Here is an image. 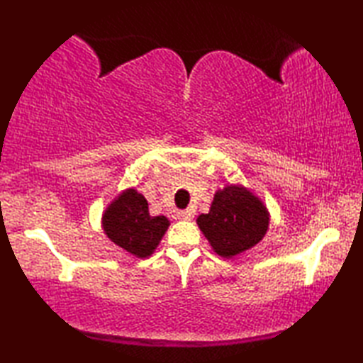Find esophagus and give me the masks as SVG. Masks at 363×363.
<instances>
[{
	"instance_id": "obj_1",
	"label": "esophagus",
	"mask_w": 363,
	"mask_h": 363,
	"mask_svg": "<svg viewBox=\"0 0 363 363\" xmlns=\"http://www.w3.org/2000/svg\"><path fill=\"white\" fill-rule=\"evenodd\" d=\"M177 218L179 220H190V218H194V212L191 211H179L177 212Z\"/></svg>"
}]
</instances>
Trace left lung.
<instances>
[{"mask_svg":"<svg viewBox=\"0 0 363 363\" xmlns=\"http://www.w3.org/2000/svg\"><path fill=\"white\" fill-rule=\"evenodd\" d=\"M196 221L215 252L233 257L264 238L268 212L248 190L228 186L217 191L211 212L199 215Z\"/></svg>","mask_w":363,"mask_h":363,"instance_id":"8db88e82","label":"left lung"}]
</instances>
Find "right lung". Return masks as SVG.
Wrapping results in <instances>:
<instances>
[{"label":"right lung","mask_w":363,"mask_h":363,"mask_svg":"<svg viewBox=\"0 0 363 363\" xmlns=\"http://www.w3.org/2000/svg\"><path fill=\"white\" fill-rule=\"evenodd\" d=\"M169 225L165 217H151L146 199L134 189L109 206L103 217L107 237L123 250L146 257L152 254Z\"/></svg>","instance_id":"obj_1"}]
</instances>
